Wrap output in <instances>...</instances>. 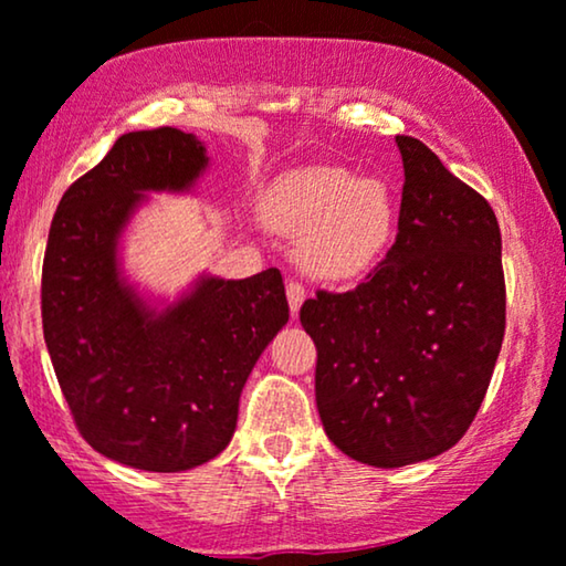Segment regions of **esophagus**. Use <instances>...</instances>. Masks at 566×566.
<instances>
[{
    "label": "esophagus",
    "instance_id": "obj_1",
    "mask_svg": "<svg viewBox=\"0 0 566 566\" xmlns=\"http://www.w3.org/2000/svg\"><path fill=\"white\" fill-rule=\"evenodd\" d=\"M305 297H307L305 284L297 282V279H292V282L287 284V300H290V311H292V315L300 313V305L305 303Z\"/></svg>",
    "mask_w": 566,
    "mask_h": 566
}]
</instances>
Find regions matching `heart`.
I'll return each mask as SVG.
<instances>
[{
  "instance_id": "b5f03b06",
  "label": "heart",
  "mask_w": 566,
  "mask_h": 566,
  "mask_svg": "<svg viewBox=\"0 0 566 566\" xmlns=\"http://www.w3.org/2000/svg\"><path fill=\"white\" fill-rule=\"evenodd\" d=\"M276 222L290 235H303V261L313 274L354 279L370 271L394 243L398 201L382 178L311 168L279 191Z\"/></svg>"
}]
</instances>
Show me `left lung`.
<instances>
[{
    "label": "left lung",
    "mask_w": 566,
    "mask_h": 566,
    "mask_svg": "<svg viewBox=\"0 0 566 566\" xmlns=\"http://www.w3.org/2000/svg\"><path fill=\"white\" fill-rule=\"evenodd\" d=\"M403 160L396 243L349 292L318 290L300 323L318 349L315 403L354 461L398 469L446 453L471 427L504 338L494 209L432 149Z\"/></svg>",
    "instance_id": "1"
}]
</instances>
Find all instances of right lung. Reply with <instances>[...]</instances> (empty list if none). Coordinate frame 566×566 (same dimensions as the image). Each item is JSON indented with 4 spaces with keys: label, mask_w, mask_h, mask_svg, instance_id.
<instances>
[{
    "label": "right lung",
    "mask_w": 566,
    "mask_h": 566,
    "mask_svg": "<svg viewBox=\"0 0 566 566\" xmlns=\"http://www.w3.org/2000/svg\"><path fill=\"white\" fill-rule=\"evenodd\" d=\"M207 149L172 126L129 132L66 188L51 220L41 315L80 434L132 469L176 473L220 455L255 359L290 321L279 269L201 276L163 313L118 271L116 245L147 191H188Z\"/></svg>",
    "instance_id": "obj_1"
}]
</instances>
